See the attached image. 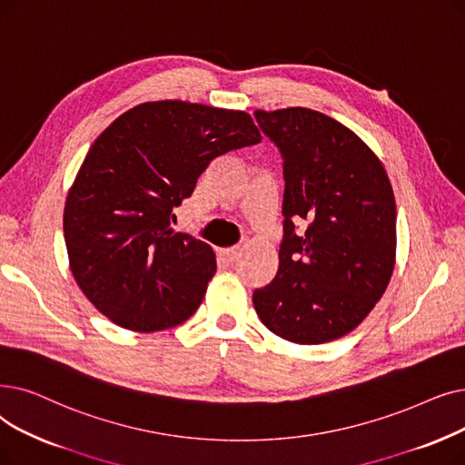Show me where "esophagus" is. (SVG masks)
I'll list each match as a JSON object with an SVG mask.
<instances>
[{"label":"esophagus","instance_id":"1","mask_svg":"<svg viewBox=\"0 0 465 465\" xmlns=\"http://www.w3.org/2000/svg\"><path fill=\"white\" fill-rule=\"evenodd\" d=\"M241 256V251L237 247H232V249H222L220 251V258L226 262V264H233V262H237Z\"/></svg>","mask_w":465,"mask_h":465}]
</instances>
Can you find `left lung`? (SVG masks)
I'll list each match as a JSON object with an SVG mask.
<instances>
[{
  "label": "left lung",
  "mask_w": 465,
  "mask_h": 465,
  "mask_svg": "<svg viewBox=\"0 0 465 465\" xmlns=\"http://www.w3.org/2000/svg\"><path fill=\"white\" fill-rule=\"evenodd\" d=\"M282 157V241L270 285L252 292L260 321L294 344L351 332L386 292L397 209L386 169L336 119L310 110H256ZM304 219V234L295 224Z\"/></svg>",
  "instance_id": "left-lung-1"
}]
</instances>
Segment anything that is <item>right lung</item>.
Listing matches in <instances>:
<instances>
[{"label":"right lung","mask_w":465,"mask_h":465,"mask_svg":"<svg viewBox=\"0 0 465 465\" xmlns=\"http://www.w3.org/2000/svg\"><path fill=\"white\" fill-rule=\"evenodd\" d=\"M262 140L245 112L144 103L100 134L66 197L70 270L115 325L153 332L190 319L216 272L213 249L171 228L214 157Z\"/></svg>","instance_id":"add662e5"}]
</instances>
